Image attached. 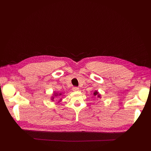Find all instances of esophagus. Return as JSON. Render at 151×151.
Here are the masks:
<instances>
[{"instance_id":"obj_1","label":"esophagus","mask_w":151,"mask_h":151,"mask_svg":"<svg viewBox=\"0 0 151 151\" xmlns=\"http://www.w3.org/2000/svg\"><path fill=\"white\" fill-rule=\"evenodd\" d=\"M72 90H73V91H79V88L78 87H73V88H72Z\"/></svg>"}]
</instances>
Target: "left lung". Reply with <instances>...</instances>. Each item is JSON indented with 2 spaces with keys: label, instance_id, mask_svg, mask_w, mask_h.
<instances>
[{
  "label": "left lung",
  "instance_id": "obj_1",
  "mask_svg": "<svg viewBox=\"0 0 151 151\" xmlns=\"http://www.w3.org/2000/svg\"><path fill=\"white\" fill-rule=\"evenodd\" d=\"M93 94H94V96H97V97L100 98V95L99 94V92H98L97 91H95L94 92Z\"/></svg>",
  "mask_w": 151,
  "mask_h": 151
}]
</instances>
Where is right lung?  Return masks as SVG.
Wrapping results in <instances>:
<instances>
[{
    "label": "right lung",
    "instance_id": "1",
    "mask_svg": "<svg viewBox=\"0 0 151 151\" xmlns=\"http://www.w3.org/2000/svg\"><path fill=\"white\" fill-rule=\"evenodd\" d=\"M61 95H62V93H59V94H58V93H54V96H55V97H57V96H61ZM54 96L52 97V99H51L52 100H53L54 99ZM60 100L59 101H60Z\"/></svg>",
    "mask_w": 151,
    "mask_h": 151
}]
</instances>
